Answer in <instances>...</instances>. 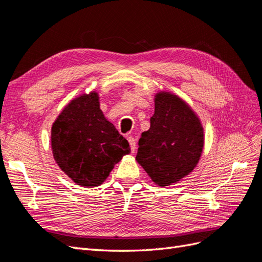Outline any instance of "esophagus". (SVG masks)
Masks as SVG:
<instances>
[{
    "label": "esophagus",
    "mask_w": 262,
    "mask_h": 262,
    "mask_svg": "<svg viewBox=\"0 0 262 262\" xmlns=\"http://www.w3.org/2000/svg\"><path fill=\"white\" fill-rule=\"evenodd\" d=\"M128 142H129V145H130V149H132V152L134 153L135 151H136V140L133 136H128Z\"/></svg>",
    "instance_id": "34e87169"
}]
</instances>
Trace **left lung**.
I'll return each mask as SVG.
<instances>
[{"instance_id": "obj_1", "label": "left lung", "mask_w": 262, "mask_h": 262, "mask_svg": "<svg viewBox=\"0 0 262 262\" xmlns=\"http://www.w3.org/2000/svg\"><path fill=\"white\" fill-rule=\"evenodd\" d=\"M149 122L138 141L136 160L155 183L165 187L190 173L198 163L203 127L186 102L164 92L157 94Z\"/></svg>"}]
</instances>
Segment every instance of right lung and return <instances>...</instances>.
I'll return each instance as SVG.
<instances>
[{
  "label": "right lung",
  "instance_id": "obj_1",
  "mask_svg": "<svg viewBox=\"0 0 262 262\" xmlns=\"http://www.w3.org/2000/svg\"><path fill=\"white\" fill-rule=\"evenodd\" d=\"M55 161L75 183L96 187L124 155L129 144L104 118L96 92L73 100L52 127Z\"/></svg>",
  "mask_w": 262,
  "mask_h": 262
}]
</instances>
